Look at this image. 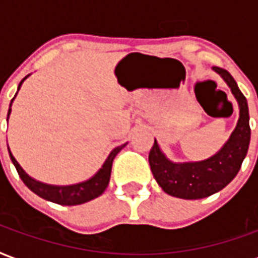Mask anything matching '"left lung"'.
I'll use <instances>...</instances> for the list:
<instances>
[{
  "mask_svg": "<svg viewBox=\"0 0 258 258\" xmlns=\"http://www.w3.org/2000/svg\"><path fill=\"white\" fill-rule=\"evenodd\" d=\"M223 78L239 106V119L230 138L221 149L202 161L173 163L163 153L154 139L149 153V164L154 179L164 191L183 200H200L220 191L236 176L250 144L249 108L245 95L228 71L213 67Z\"/></svg>",
  "mask_w": 258,
  "mask_h": 258,
  "instance_id": "8db88e82",
  "label": "left lung"
}]
</instances>
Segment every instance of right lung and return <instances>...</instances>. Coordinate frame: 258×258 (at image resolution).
I'll return each instance as SVG.
<instances>
[{"mask_svg":"<svg viewBox=\"0 0 258 258\" xmlns=\"http://www.w3.org/2000/svg\"><path fill=\"white\" fill-rule=\"evenodd\" d=\"M27 75L24 79H23L20 83H19V87H17V91L20 90L22 87V83L26 79H27ZM17 94V93H16ZM16 97V95H15ZM15 97L11 101V105H9V110H8V119H9V114L12 112L11 106H12V102L15 100ZM127 144L120 145L117 148H114L112 152L109 153V156L106 157V160L102 164V167L97 171V172L87 179L85 182L75 183V184H68V186H56V184H47V183L39 182L37 179H34L28 175L22 167L20 164L17 163L16 158L13 157L11 149L8 146V152H9V157L12 160L13 165L16 168L19 176L22 179L24 184L27 186L32 192H35L37 196H39L43 200L46 201L54 202V204H60V205H81V204H85V202H89L94 198L100 197L101 194L105 191V188L108 187L110 179V172H112V163H113V158L116 157V154L119 153L120 150L124 148Z\"/></svg>","mask_w":258,"mask_h":258,"instance_id":"right-lung-1","label":"right lung"}]
</instances>
